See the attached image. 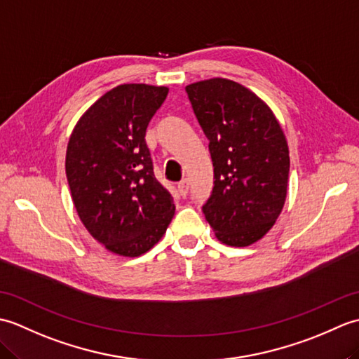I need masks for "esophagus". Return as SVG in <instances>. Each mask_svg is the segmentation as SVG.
I'll list each match as a JSON object with an SVG mask.
<instances>
[{"instance_id": "1", "label": "esophagus", "mask_w": 359, "mask_h": 359, "mask_svg": "<svg viewBox=\"0 0 359 359\" xmlns=\"http://www.w3.org/2000/svg\"><path fill=\"white\" fill-rule=\"evenodd\" d=\"M177 188H179V191H180L182 196H187L188 191H189V182H188V179H184L182 182H179Z\"/></svg>"}]
</instances>
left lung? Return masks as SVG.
Masks as SVG:
<instances>
[{
    "label": "left lung",
    "mask_w": 359,
    "mask_h": 359,
    "mask_svg": "<svg viewBox=\"0 0 359 359\" xmlns=\"http://www.w3.org/2000/svg\"><path fill=\"white\" fill-rule=\"evenodd\" d=\"M185 89L215 166L205 219L225 245L248 247L284 208L290 171L284 131L269 104L233 80L210 79Z\"/></svg>",
    "instance_id": "8db88e82"
}]
</instances>
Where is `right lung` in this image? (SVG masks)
<instances>
[{
    "label": "right lung",
    "instance_id": "1",
    "mask_svg": "<svg viewBox=\"0 0 359 359\" xmlns=\"http://www.w3.org/2000/svg\"><path fill=\"white\" fill-rule=\"evenodd\" d=\"M168 88L129 83L108 90L69 137L66 177L79 217L111 253L137 257L162 239L174 201L160 185L144 142Z\"/></svg>",
    "mask_w": 359,
    "mask_h": 359
}]
</instances>
